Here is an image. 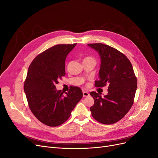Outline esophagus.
<instances>
[{
	"label": "esophagus",
	"instance_id": "esophagus-1",
	"mask_svg": "<svg viewBox=\"0 0 158 158\" xmlns=\"http://www.w3.org/2000/svg\"><path fill=\"white\" fill-rule=\"evenodd\" d=\"M89 94L88 92H85V91H83V96L84 97H88L89 96Z\"/></svg>",
	"mask_w": 158,
	"mask_h": 158
}]
</instances>
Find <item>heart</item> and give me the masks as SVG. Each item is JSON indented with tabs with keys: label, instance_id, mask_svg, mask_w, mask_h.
Returning <instances> with one entry per match:
<instances>
[{
	"label": "heart",
	"instance_id": "heart-1",
	"mask_svg": "<svg viewBox=\"0 0 158 158\" xmlns=\"http://www.w3.org/2000/svg\"><path fill=\"white\" fill-rule=\"evenodd\" d=\"M92 58H89V57H87V58H85V59H91Z\"/></svg>",
	"mask_w": 158,
	"mask_h": 158
}]
</instances>
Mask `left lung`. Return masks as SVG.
Instances as JSON below:
<instances>
[{"mask_svg": "<svg viewBox=\"0 0 158 158\" xmlns=\"http://www.w3.org/2000/svg\"><path fill=\"white\" fill-rule=\"evenodd\" d=\"M96 51L101 59L99 80L96 87L108 85V94L90 92L94 99L90 107L92 117L105 125L120 121L131 108L136 90L137 80L133 67L127 57L113 47L102 44H88Z\"/></svg>", "mask_w": 158, "mask_h": 158, "instance_id": "obj_1", "label": "left lung"}]
</instances>
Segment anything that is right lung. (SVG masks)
<instances>
[{
    "instance_id": "1",
    "label": "right lung",
    "mask_w": 158,
    "mask_h": 158,
    "mask_svg": "<svg viewBox=\"0 0 158 158\" xmlns=\"http://www.w3.org/2000/svg\"><path fill=\"white\" fill-rule=\"evenodd\" d=\"M76 45L52 47L37 55L28 69L23 86L27 103L35 117L47 126L64 123L83 96L78 87L71 86L64 95L55 86L65 75L66 58Z\"/></svg>"
}]
</instances>
